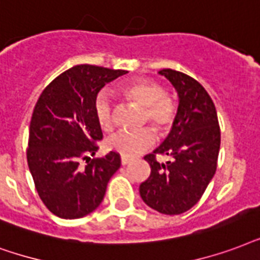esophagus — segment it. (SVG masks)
<instances>
[{"label": "esophagus", "mask_w": 260, "mask_h": 260, "mask_svg": "<svg viewBox=\"0 0 260 260\" xmlns=\"http://www.w3.org/2000/svg\"><path fill=\"white\" fill-rule=\"evenodd\" d=\"M130 161H132V158L124 157V156H122V157H120V164H122V166H126V164H128Z\"/></svg>", "instance_id": "esophagus-1"}]
</instances>
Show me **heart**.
Wrapping results in <instances>:
<instances>
[{"mask_svg": "<svg viewBox=\"0 0 260 260\" xmlns=\"http://www.w3.org/2000/svg\"><path fill=\"white\" fill-rule=\"evenodd\" d=\"M120 93L130 102L142 108V122H148L160 134H166L171 128L176 115V104L167 94L158 82L152 80H136L120 88ZM94 116L103 132L112 128V104L110 99L100 94L94 102ZM154 133L150 128L140 132H119L108 138L107 146L124 157H133L152 146Z\"/></svg>", "mask_w": 260, "mask_h": 260, "instance_id": "1", "label": "heart"}]
</instances>
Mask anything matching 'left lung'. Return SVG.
Returning <instances> with one entry per match:
<instances>
[{
  "mask_svg": "<svg viewBox=\"0 0 260 260\" xmlns=\"http://www.w3.org/2000/svg\"><path fill=\"white\" fill-rule=\"evenodd\" d=\"M172 84L179 98L171 133L145 160L150 176L141 183L140 195L162 214H182L198 202L216 174L220 126L212 98L190 76L172 69L158 72ZM157 154L170 160L158 163Z\"/></svg>",
  "mask_w": 260,
  "mask_h": 260,
  "instance_id": "8db88e82",
  "label": "left lung"
}]
</instances>
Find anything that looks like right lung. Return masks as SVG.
<instances>
[{
    "label": "right lung",
    "instance_id": "obj_1",
    "mask_svg": "<svg viewBox=\"0 0 260 260\" xmlns=\"http://www.w3.org/2000/svg\"><path fill=\"white\" fill-rule=\"evenodd\" d=\"M126 70L77 65L58 76L42 92L29 124L27 160L40 199L55 216L73 220L102 203L107 183L120 167L119 154L80 160L98 150L103 138L94 102L103 86Z\"/></svg>",
    "mask_w": 260,
    "mask_h": 260
}]
</instances>
